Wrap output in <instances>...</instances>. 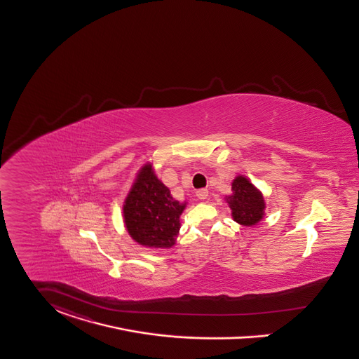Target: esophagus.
I'll return each mask as SVG.
<instances>
[{
  "label": "esophagus",
  "instance_id": "esophagus-1",
  "mask_svg": "<svg viewBox=\"0 0 359 359\" xmlns=\"http://www.w3.org/2000/svg\"><path fill=\"white\" fill-rule=\"evenodd\" d=\"M196 196L200 198V200H205L208 197V191L207 189H198L196 191Z\"/></svg>",
  "mask_w": 359,
  "mask_h": 359
}]
</instances>
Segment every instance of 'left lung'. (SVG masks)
Listing matches in <instances>:
<instances>
[{
    "instance_id": "left-lung-1",
    "label": "left lung",
    "mask_w": 359,
    "mask_h": 359,
    "mask_svg": "<svg viewBox=\"0 0 359 359\" xmlns=\"http://www.w3.org/2000/svg\"><path fill=\"white\" fill-rule=\"evenodd\" d=\"M233 194L227 197L233 219L242 226H255L264 216L263 194L245 177L238 175L233 181Z\"/></svg>"
}]
</instances>
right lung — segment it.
I'll return each instance as SVG.
<instances>
[{
  "label": "right lung",
  "instance_id": "add662e5",
  "mask_svg": "<svg viewBox=\"0 0 359 359\" xmlns=\"http://www.w3.org/2000/svg\"><path fill=\"white\" fill-rule=\"evenodd\" d=\"M187 203L172 198L168 187L144 165L125 198L123 220L129 236L148 248H171L180 233Z\"/></svg>",
  "mask_w": 359,
  "mask_h": 359
}]
</instances>
